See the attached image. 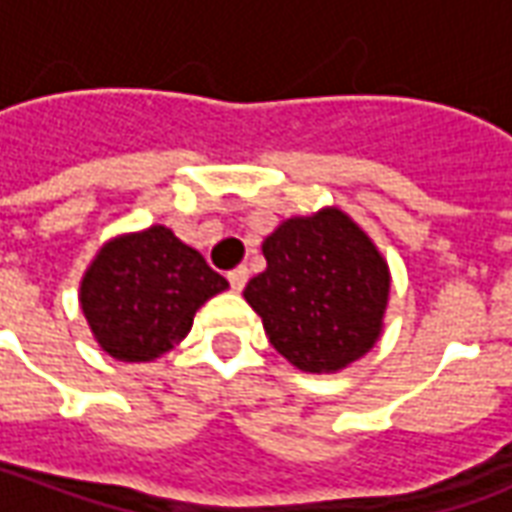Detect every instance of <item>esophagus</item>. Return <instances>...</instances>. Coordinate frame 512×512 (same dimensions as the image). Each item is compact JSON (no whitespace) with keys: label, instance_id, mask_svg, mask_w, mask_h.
<instances>
[{"label":"esophagus","instance_id":"34e87169","mask_svg":"<svg viewBox=\"0 0 512 512\" xmlns=\"http://www.w3.org/2000/svg\"><path fill=\"white\" fill-rule=\"evenodd\" d=\"M227 279H230V288H233L235 293H241L246 285V279H249V271H246L244 266H238V268H233L230 274H227Z\"/></svg>","mask_w":512,"mask_h":512}]
</instances>
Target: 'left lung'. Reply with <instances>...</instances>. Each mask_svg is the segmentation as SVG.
<instances>
[{
	"label": "left lung",
	"instance_id": "1",
	"mask_svg": "<svg viewBox=\"0 0 512 512\" xmlns=\"http://www.w3.org/2000/svg\"><path fill=\"white\" fill-rule=\"evenodd\" d=\"M266 271L244 299L268 343L301 373H340L384 332L389 266L381 249L337 205L290 216L263 241Z\"/></svg>",
	"mask_w": 512,
	"mask_h": 512
}]
</instances>
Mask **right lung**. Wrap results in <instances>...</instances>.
Listing matches in <instances>:
<instances>
[{
	"mask_svg": "<svg viewBox=\"0 0 512 512\" xmlns=\"http://www.w3.org/2000/svg\"><path fill=\"white\" fill-rule=\"evenodd\" d=\"M194 246L164 224L109 238L79 282L87 326L117 362H153L191 332L194 315L227 290Z\"/></svg>",
	"mask_w": 512,
	"mask_h": 512,
	"instance_id": "obj_1",
	"label": "right lung"
}]
</instances>
